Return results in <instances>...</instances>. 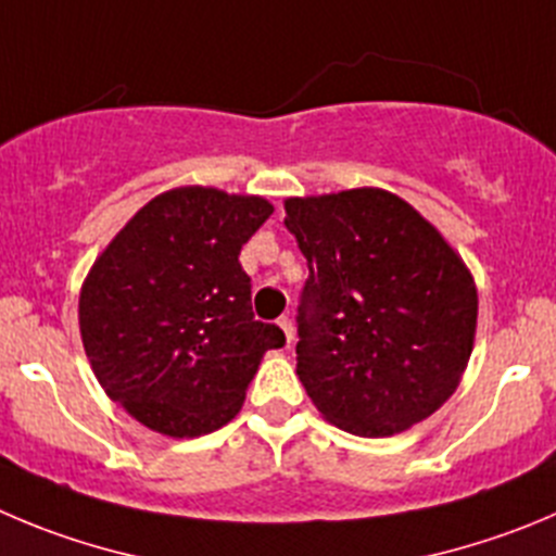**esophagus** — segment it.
I'll return each instance as SVG.
<instances>
[{"label": "esophagus", "mask_w": 556, "mask_h": 556, "mask_svg": "<svg viewBox=\"0 0 556 556\" xmlns=\"http://www.w3.org/2000/svg\"><path fill=\"white\" fill-rule=\"evenodd\" d=\"M277 326L285 331V340H288V345H290V340H293V320H290L288 315H282V318L277 320Z\"/></svg>", "instance_id": "obj_1"}]
</instances>
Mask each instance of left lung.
Instances as JSON below:
<instances>
[{
  "mask_svg": "<svg viewBox=\"0 0 556 556\" xmlns=\"http://www.w3.org/2000/svg\"><path fill=\"white\" fill-rule=\"evenodd\" d=\"M307 257L295 372L349 433L392 435L458 389L477 329V288L455 249L406 200L351 189L285 200Z\"/></svg>",
  "mask_w": 556,
  "mask_h": 556,
  "instance_id": "obj_1",
  "label": "left lung"
}]
</instances>
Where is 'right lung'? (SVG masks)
Returning <instances> with one entry per match:
<instances>
[{
  "mask_svg": "<svg viewBox=\"0 0 556 556\" xmlns=\"http://www.w3.org/2000/svg\"><path fill=\"white\" fill-rule=\"evenodd\" d=\"M274 214L263 197L205 186L139 207L92 263L79 329L98 383L134 419L175 439L230 422L279 326L254 320L241 247Z\"/></svg>",
  "mask_w": 556,
  "mask_h": 556,
  "instance_id": "right-lung-1",
  "label": "right lung"
}]
</instances>
